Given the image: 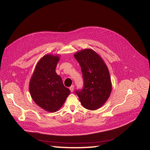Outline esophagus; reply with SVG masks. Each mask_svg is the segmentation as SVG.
<instances>
[{
    "mask_svg": "<svg viewBox=\"0 0 150 150\" xmlns=\"http://www.w3.org/2000/svg\"><path fill=\"white\" fill-rule=\"evenodd\" d=\"M70 90L71 92H73L74 90V86L72 85L71 87H70Z\"/></svg>",
    "mask_w": 150,
    "mask_h": 150,
    "instance_id": "obj_1",
    "label": "esophagus"
}]
</instances>
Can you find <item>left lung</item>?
Segmentation results:
<instances>
[{
	"mask_svg": "<svg viewBox=\"0 0 150 150\" xmlns=\"http://www.w3.org/2000/svg\"><path fill=\"white\" fill-rule=\"evenodd\" d=\"M81 67L83 78L82 90L75 91L84 108L96 110L106 102L112 89L108 68L102 57L91 49L74 54Z\"/></svg>",
	"mask_w": 150,
	"mask_h": 150,
	"instance_id": "left-lung-1",
	"label": "left lung"
}]
</instances>
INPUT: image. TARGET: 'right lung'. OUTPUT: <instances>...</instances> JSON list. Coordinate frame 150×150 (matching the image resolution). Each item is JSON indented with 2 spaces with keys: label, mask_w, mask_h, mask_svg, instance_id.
<instances>
[{
  "label": "right lung",
  "mask_w": 150,
  "mask_h": 150,
  "mask_svg": "<svg viewBox=\"0 0 150 150\" xmlns=\"http://www.w3.org/2000/svg\"><path fill=\"white\" fill-rule=\"evenodd\" d=\"M59 55L45 54L38 61L29 83V91L36 104L47 112L61 108L70 91L56 72Z\"/></svg>",
  "instance_id": "right-lung-1"
}]
</instances>
